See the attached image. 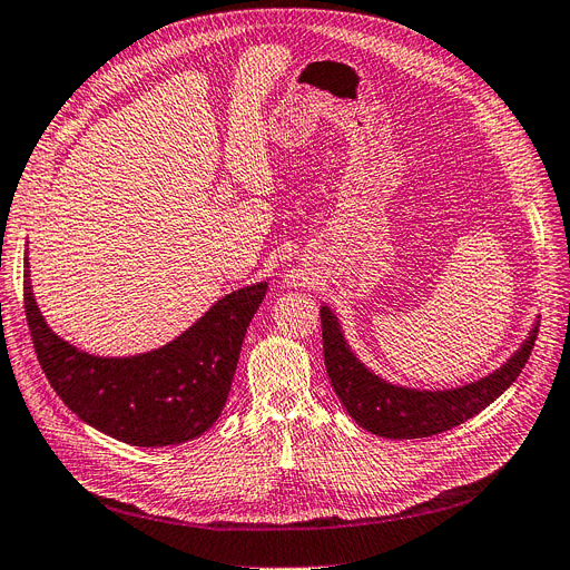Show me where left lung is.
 I'll return each instance as SVG.
<instances>
[{"mask_svg": "<svg viewBox=\"0 0 570 570\" xmlns=\"http://www.w3.org/2000/svg\"><path fill=\"white\" fill-rule=\"evenodd\" d=\"M324 366L347 415L383 439H424L448 431L484 411L522 373L538 336V320L520 347L492 373L448 390L396 385L371 371L352 352L338 315L320 306Z\"/></svg>", "mask_w": 570, "mask_h": 570, "instance_id": "1", "label": "left lung"}]
</instances>
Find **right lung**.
I'll use <instances>...</instances> for the list:
<instances>
[{
  "label": "right lung",
  "mask_w": 570,
  "mask_h": 570,
  "mask_svg": "<svg viewBox=\"0 0 570 570\" xmlns=\"http://www.w3.org/2000/svg\"><path fill=\"white\" fill-rule=\"evenodd\" d=\"M24 315L50 387L86 424L137 448L193 441L220 417L268 283L234 289L167 345L129 357L76 347L41 315L24 250Z\"/></svg>",
  "instance_id": "obj_1"
}]
</instances>
